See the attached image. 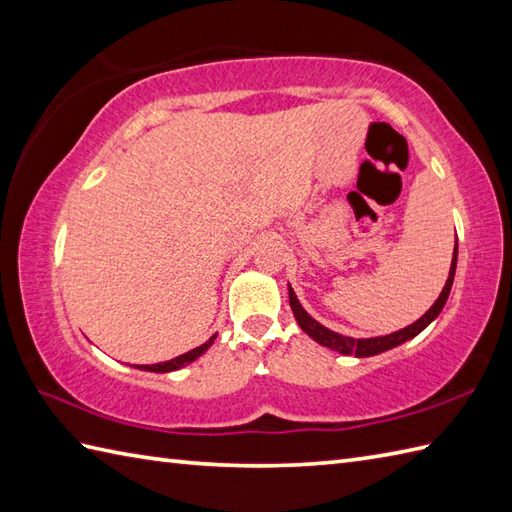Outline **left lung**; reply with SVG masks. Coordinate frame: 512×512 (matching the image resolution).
Instances as JSON below:
<instances>
[{"instance_id": "8db88e82", "label": "left lung", "mask_w": 512, "mask_h": 512, "mask_svg": "<svg viewBox=\"0 0 512 512\" xmlns=\"http://www.w3.org/2000/svg\"><path fill=\"white\" fill-rule=\"evenodd\" d=\"M455 266H458V239H455V248H453V259H451V268H449V277H447V284H444L440 297L436 299V303L422 314L418 321H413L407 328H402L398 332H391V334H383V336H369V339H352V336H343L339 332H332L330 328H325L317 319H312L310 314L303 310V306L299 303L295 290L288 284V297H290V308L292 314H295V319L299 323V328L306 332L310 339L317 341L323 347H330V350L345 354V356H356V358H367V356H376V354H383L391 347H398L405 341H411L413 336H418L424 328H427L429 323H433L438 319V314L442 312L444 303L449 299V292L453 286V277H455Z\"/></svg>"}]
</instances>
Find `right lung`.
Listing matches in <instances>:
<instances>
[{"instance_id": "1", "label": "right lung", "mask_w": 512, "mask_h": 512, "mask_svg": "<svg viewBox=\"0 0 512 512\" xmlns=\"http://www.w3.org/2000/svg\"><path fill=\"white\" fill-rule=\"evenodd\" d=\"M215 336H217V334H213L211 339L206 341V343H202L200 347H195V350L184 352V354H180V356H176V358H171V361H165V363H156V365H138V369H145V372H156V374L176 372V369H180V367H184V365L193 363L195 358L202 356L206 350H209V347H211V345H213V341H215Z\"/></svg>"}]
</instances>
